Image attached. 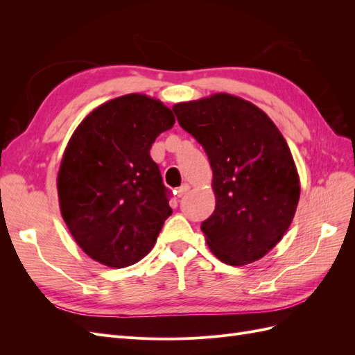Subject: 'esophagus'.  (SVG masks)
Returning <instances> with one entry per match:
<instances>
[{
  "instance_id": "1",
  "label": "esophagus",
  "mask_w": 355,
  "mask_h": 355,
  "mask_svg": "<svg viewBox=\"0 0 355 355\" xmlns=\"http://www.w3.org/2000/svg\"><path fill=\"white\" fill-rule=\"evenodd\" d=\"M188 191H189V185H188V184H184L182 187H179V188H178V191H176V196H178V198H182V197H184Z\"/></svg>"
}]
</instances>
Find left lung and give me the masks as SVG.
Returning <instances> with one entry per match:
<instances>
[{"label": "left lung", "instance_id": "obj_1", "mask_svg": "<svg viewBox=\"0 0 355 355\" xmlns=\"http://www.w3.org/2000/svg\"><path fill=\"white\" fill-rule=\"evenodd\" d=\"M173 111L213 170L216 206L201 223L210 250L234 266L261 259L283 239L299 201L286 139L262 110L228 93L176 103Z\"/></svg>", "mask_w": 355, "mask_h": 355}]
</instances>
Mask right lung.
I'll return each instance as SVG.
<instances>
[{
  "label": "right lung",
  "instance_id": "add662e5",
  "mask_svg": "<svg viewBox=\"0 0 355 355\" xmlns=\"http://www.w3.org/2000/svg\"><path fill=\"white\" fill-rule=\"evenodd\" d=\"M175 115L146 94H125L92 111L63 154L62 218L85 254L111 268L139 262L171 214L149 149Z\"/></svg>",
  "mask_w": 355,
  "mask_h": 355
}]
</instances>
